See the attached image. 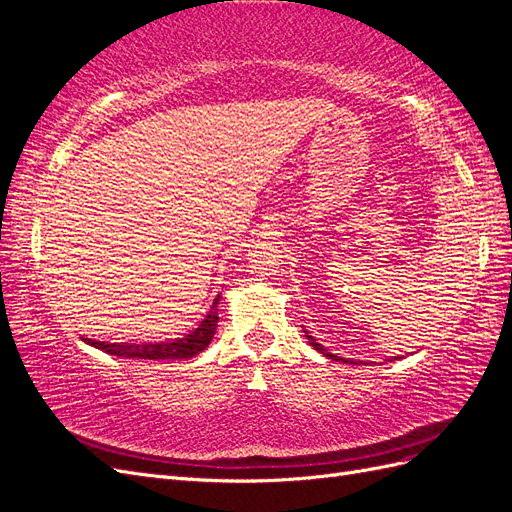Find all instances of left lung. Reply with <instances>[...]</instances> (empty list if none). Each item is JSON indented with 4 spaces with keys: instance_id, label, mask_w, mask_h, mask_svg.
<instances>
[{
    "instance_id": "1",
    "label": "left lung",
    "mask_w": 512,
    "mask_h": 512,
    "mask_svg": "<svg viewBox=\"0 0 512 512\" xmlns=\"http://www.w3.org/2000/svg\"><path fill=\"white\" fill-rule=\"evenodd\" d=\"M303 333H305V337H307V342H309V346H314V350H318V352H320V354H324V356H329V359H333V361H344V359H342V356H335L333 352H329V350H327V348H324L322 344H318V342H316V339H314L312 335H309L307 331H303ZM344 363H348V361H344ZM350 363H354V361H350ZM359 363H361V361H359ZM359 363H354V365H359Z\"/></svg>"
}]
</instances>
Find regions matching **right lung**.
Returning <instances> with one entry per match:
<instances>
[{
	"mask_svg": "<svg viewBox=\"0 0 512 512\" xmlns=\"http://www.w3.org/2000/svg\"><path fill=\"white\" fill-rule=\"evenodd\" d=\"M218 303H220V294L215 297L209 314L203 318V322L198 327L183 335L173 339V342H160V344H108V342H96V339L83 337L89 346H94L98 350H104L108 354L121 356V359H149V361H162V359H190V356H196L198 352H203L215 335V329H218Z\"/></svg>",
	"mask_w": 512,
	"mask_h": 512,
	"instance_id": "obj_1",
	"label": "right lung"
}]
</instances>
